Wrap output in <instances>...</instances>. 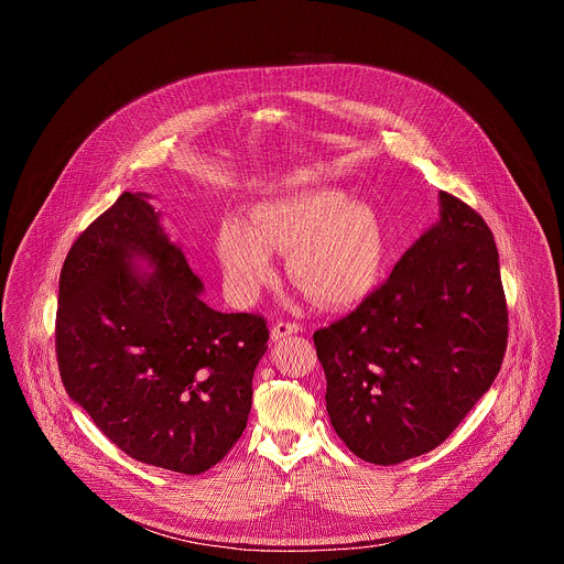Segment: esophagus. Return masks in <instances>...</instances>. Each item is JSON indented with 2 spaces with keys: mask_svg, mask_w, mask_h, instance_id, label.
<instances>
[{
  "mask_svg": "<svg viewBox=\"0 0 564 564\" xmlns=\"http://www.w3.org/2000/svg\"><path fill=\"white\" fill-rule=\"evenodd\" d=\"M303 328L299 326V324H294V321H276V324L272 326V341H281V339H285V337H290V335H296V333H301Z\"/></svg>",
  "mask_w": 564,
  "mask_h": 564,
  "instance_id": "obj_1",
  "label": "esophagus"
}]
</instances>
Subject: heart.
I'll return each mask as SVG.
<instances>
[{"label":"heart","mask_w":564,"mask_h":564,"mask_svg":"<svg viewBox=\"0 0 564 564\" xmlns=\"http://www.w3.org/2000/svg\"><path fill=\"white\" fill-rule=\"evenodd\" d=\"M218 259L238 301H252L274 276L270 254L288 257L290 281L328 307L361 301L383 263L377 214L335 187H305L250 212V225L227 220Z\"/></svg>","instance_id":"1"}]
</instances>
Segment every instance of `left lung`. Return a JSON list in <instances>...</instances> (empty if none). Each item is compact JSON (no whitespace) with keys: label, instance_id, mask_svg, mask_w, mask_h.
Returning <instances> with one entry per match:
<instances>
[{"label":"left lung","instance_id":"left-lung-1","mask_svg":"<svg viewBox=\"0 0 564 564\" xmlns=\"http://www.w3.org/2000/svg\"><path fill=\"white\" fill-rule=\"evenodd\" d=\"M357 310L314 333L337 435L370 464L440 446L500 372L509 312L489 225L453 194Z\"/></svg>","mask_w":564,"mask_h":564}]
</instances>
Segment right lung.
<instances>
[{"mask_svg":"<svg viewBox=\"0 0 564 564\" xmlns=\"http://www.w3.org/2000/svg\"><path fill=\"white\" fill-rule=\"evenodd\" d=\"M158 218L147 194L124 192L77 236L59 272L55 352L68 397L120 451L198 475L243 435L270 333L261 314L203 303ZM135 256L151 275L130 268Z\"/></svg>","mask_w":564,"mask_h":564,"instance_id":"add662e5","label":"right lung"}]
</instances>
